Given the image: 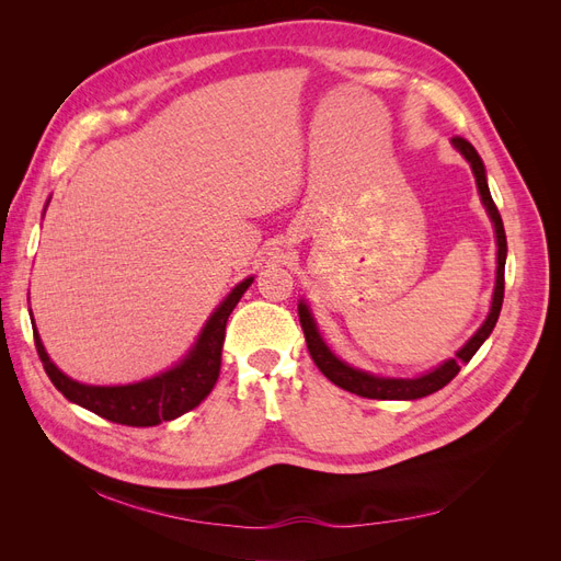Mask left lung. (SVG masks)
Instances as JSON below:
<instances>
[{"instance_id": "1", "label": "left lung", "mask_w": 561, "mask_h": 561, "mask_svg": "<svg viewBox=\"0 0 561 561\" xmlns=\"http://www.w3.org/2000/svg\"><path fill=\"white\" fill-rule=\"evenodd\" d=\"M454 149L461 154L470 168H472V175H474V184H478V192H480V201L482 206L486 208V215L491 219V225H494V233H496V283H494V297H491V307L489 313L484 318V322L480 325V330L474 332L468 342L456 351L454 358L445 360L443 365H437L428 371H423L419 377H379V375H371V371L358 369L348 363H344L342 358H336L334 351L325 344V339H322L318 325H316V318L309 309V304L299 299V322H301V330L304 336H307V346L313 363L318 365V369L325 375L334 386L348 390V393H355L360 398H371V400H419V398H426L435 390L445 388L458 371H461V365L470 363V358L478 348L486 342L491 330L496 328V320L503 307V290H505V254H507V241H505V229H503V219L501 213L496 208L494 198H491L489 192V184H486V171H484V163L478 154V149H474L468 140L463 138H451Z\"/></svg>"}]
</instances>
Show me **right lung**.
I'll return each mask as SVG.
<instances>
[{"label":"right lung","instance_id":"obj_1","mask_svg":"<svg viewBox=\"0 0 561 561\" xmlns=\"http://www.w3.org/2000/svg\"><path fill=\"white\" fill-rule=\"evenodd\" d=\"M252 280L254 276H248L219 301V307L210 313L206 325L201 328L196 342L186 351L184 358L157 377L124 386H91L75 381L48 358V353L42 344V336L35 328V318H32V332H35L39 360L46 369L48 379L54 381L60 393L70 402L83 407V410H89L107 421L122 423V426H159L163 421H173L194 410V407L206 400L210 390L215 388L219 377V365H222L227 320L236 309V304L241 301L243 293L252 285Z\"/></svg>","mask_w":561,"mask_h":561}]
</instances>
